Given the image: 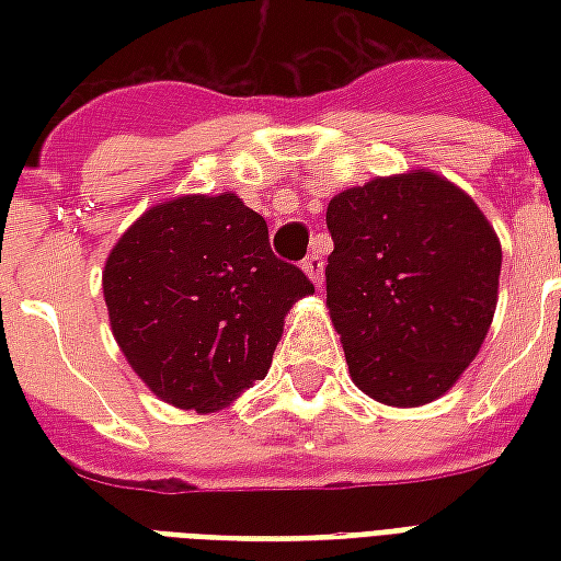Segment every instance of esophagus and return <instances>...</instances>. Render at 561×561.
I'll use <instances>...</instances> for the list:
<instances>
[{
    "instance_id": "esophagus-1",
    "label": "esophagus",
    "mask_w": 561,
    "mask_h": 561,
    "mask_svg": "<svg viewBox=\"0 0 561 561\" xmlns=\"http://www.w3.org/2000/svg\"><path fill=\"white\" fill-rule=\"evenodd\" d=\"M304 273L309 276V279L316 282L318 288H321V282H324V257L316 255V252H312V255H306L304 257Z\"/></svg>"
}]
</instances>
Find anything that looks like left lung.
Segmentation results:
<instances>
[{
  "mask_svg": "<svg viewBox=\"0 0 561 561\" xmlns=\"http://www.w3.org/2000/svg\"><path fill=\"white\" fill-rule=\"evenodd\" d=\"M328 228V309L352 381L397 409L438 400L493 324V225L445 176L412 171L340 192Z\"/></svg>",
  "mask_w": 561,
  "mask_h": 561,
  "instance_id": "8db88e82",
  "label": "left lung"
}]
</instances>
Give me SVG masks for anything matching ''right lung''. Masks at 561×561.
Instances as JSON below:
<instances>
[{
    "instance_id": "right-lung-1",
    "label": "right lung",
    "mask_w": 561,
    "mask_h": 561,
    "mask_svg": "<svg viewBox=\"0 0 561 561\" xmlns=\"http://www.w3.org/2000/svg\"><path fill=\"white\" fill-rule=\"evenodd\" d=\"M102 288L131 369L159 400L201 414L267 376L288 309L316 291L233 192L149 207L111 249Z\"/></svg>"
}]
</instances>
